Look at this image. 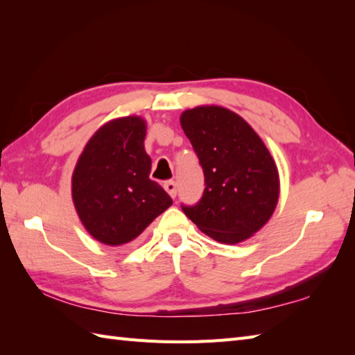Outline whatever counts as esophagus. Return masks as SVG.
Masks as SVG:
<instances>
[{"mask_svg":"<svg viewBox=\"0 0 355 355\" xmlns=\"http://www.w3.org/2000/svg\"><path fill=\"white\" fill-rule=\"evenodd\" d=\"M163 186H164L166 192H168L172 198H175V195H177V183L173 182V180H168V182H166Z\"/></svg>","mask_w":355,"mask_h":355,"instance_id":"obj_1","label":"esophagus"}]
</instances>
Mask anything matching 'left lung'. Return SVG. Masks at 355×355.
<instances>
[{
    "label": "left lung",
    "mask_w": 355,
    "mask_h": 355,
    "mask_svg": "<svg viewBox=\"0 0 355 355\" xmlns=\"http://www.w3.org/2000/svg\"><path fill=\"white\" fill-rule=\"evenodd\" d=\"M205 172V192L186 216L223 244L250 238L273 215L279 173L273 157L243 117L223 107H197L180 117Z\"/></svg>",
    "instance_id": "left-lung-1"
}]
</instances>
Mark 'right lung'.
Instances as JSON below:
<instances>
[{
	"instance_id": "obj_1",
	"label": "right lung",
	"mask_w": 355,
	"mask_h": 355,
	"mask_svg": "<svg viewBox=\"0 0 355 355\" xmlns=\"http://www.w3.org/2000/svg\"><path fill=\"white\" fill-rule=\"evenodd\" d=\"M145 135L146 123L139 116L111 120L88 140L74 168V207L89 235L107 245L135 239L172 205L149 178Z\"/></svg>"
}]
</instances>
